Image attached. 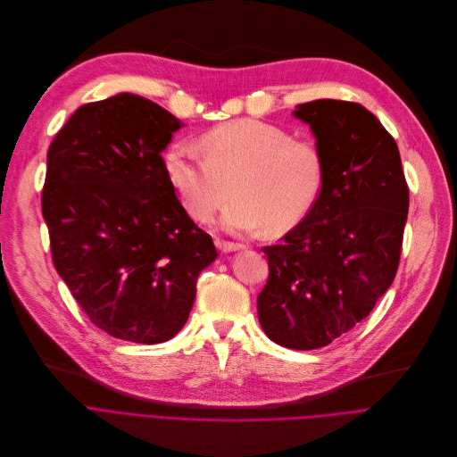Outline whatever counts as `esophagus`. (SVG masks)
Masks as SVG:
<instances>
[{
  "mask_svg": "<svg viewBox=\"0 0 457 457\" xmlns=\"http://www.w3.org/2000/svg\"><path fill=\"white\" fill-rule=\"evenodd\" d=\"M216 245H218V248H220L221 252H236V250H243V248H245V245H241V243L225 241V239H218Z\"/></svg>",
  "mask_w": 457,
  "mask_h": 457,
  "instance_id": "obj_1",
  "label": "esophagus"
}]
</instances>
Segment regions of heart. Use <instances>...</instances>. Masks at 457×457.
Returning a JSON list of instances; mask_svg holds the SVG:
<instances>
[{"label":"heart","mask_w":457,"mask_h":457,"mask_svg":"<svg viewBox=\"0 0 457 457\" xmlns=\"http://www.w3.org/2000/svg\"><path fill=\"white\" fill-rule=\"evenodd\" d=\"M174 144L165 154L170 184L198 221L223 212L227 230L281 234L299 225L315 205L324 178L319 149L281 126L241 119L218 126L200 140Z\"/></svg>","instance_id":"1"}]
</instances>
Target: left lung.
Returning <instances> with one entry per match:
<instances>
[{"mask_svg":"<svg viewBox=\"0 0 457 457\" xmlns=\"http://www.w3.org/2000/svg\"><path fill=\"white\" fill-rule=\"evenodd\" d=\"M294 115L317 138L322 187L308 216L262 248L257 315L270 340L308 351L353 329L393 285L409 187L395 138L361 104L320 99Z\"/></svg>","mask_w":457,"mask_h":457,"instance_id":"left-lung-1","label":"left lung"}]
</instances>
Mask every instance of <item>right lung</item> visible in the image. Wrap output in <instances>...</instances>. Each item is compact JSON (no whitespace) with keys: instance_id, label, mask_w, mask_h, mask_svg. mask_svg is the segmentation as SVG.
Instances as JSON below:
<instances>
[{"instance_id":"add662e5","label":"right lung","mask_w":457,"mask_h":457,"mask_svg":"<svg viewBox=\"0 0 457 457\" xmlns=\"http://www.w3.org/2000/svg\"><path fill=\"white\" fill-rule=\"evenodd\" d=\"M181 124L133 94L80 106L48 147L41 209L52 261L97 328L138 344L189 319L212 237L181 207L162 151Z\"/></svg>"}]
</instances>
